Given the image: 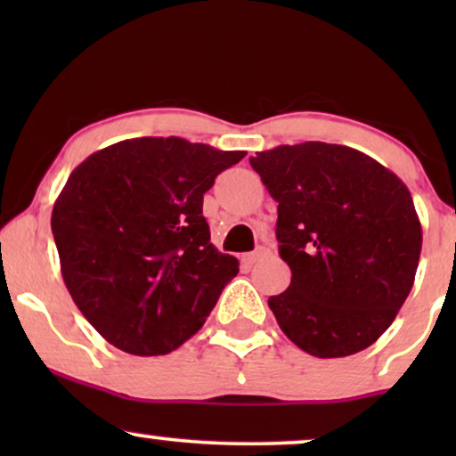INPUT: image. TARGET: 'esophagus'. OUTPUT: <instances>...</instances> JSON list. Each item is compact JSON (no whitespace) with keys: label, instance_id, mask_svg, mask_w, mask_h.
I'll use <instances>...</instances> for the list:
<instances>
[{"label":"esophagus","instance_id":"1","mask_svg":"<svg viewBox=\"0 0 456 456\" xmlns=\"http://www.w3.org/2000/svg\"><path fill=\"white\" fill-rule=\"evenodd\" d=\"M272 255V251L267 247H259V248H255L253 253H247L245 255V261L247 264H257V261H264V259H267Z\"/></svg>","mask_w":456,"mask_h":456}]
</instances>
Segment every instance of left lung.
Returning <instances> with one entry per match:
<instances>
[{"mask_svg": "<svg viewBox=\"0 0 456 456\" xmlns=\"http://www.w3.org/2000/svg\"><path fill=\"white\" fill-rule=\"evenodd\" d=\"M278 203L290 286L270 297L278 326L320 359L371 346L409 297L421 224L401 178L353 147L307 141L251 158Z\"/></svg>", "mask_w": 456, "mask_h": 456, "instance_id": "obj_1", "label": "left lung"}]
</instances>
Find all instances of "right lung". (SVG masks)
Segmentation results:
<instances>
[{
    "label": "right lung",
    "mask_w": 456,
    "mask_h": 456,
    "mask_svg": "<svg viewBox=\"0 0 456 456\" xmlns=\"http://www.w3.org/2000/svg\"><path fill=\"white\" fill-rule=\"evenodd\" d=\"M245 155L142 136L74 167L52 232L72 301L110 345L155 357L201 330L239 273V259L211 245L203 195Z\"/></svg>",
    "instance_id": "add662e5"
}]
</instances>
